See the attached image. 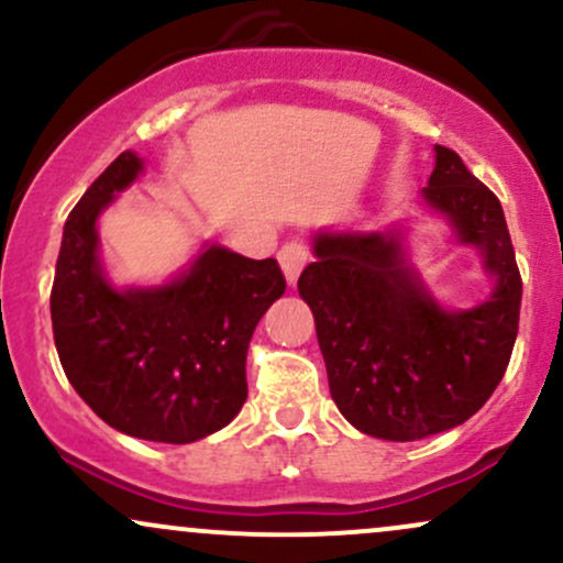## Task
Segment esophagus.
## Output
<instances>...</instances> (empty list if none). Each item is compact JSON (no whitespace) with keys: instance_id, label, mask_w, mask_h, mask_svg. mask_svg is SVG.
I'll list each match as a JSON object with an SVG mask.
<instances>
[{"instance_id":"esophagus-1","label":"esophagus","mask_w":563,"mask_h":563,"mask_svg":"<svg viewBox=\"0 0 563 563\" xmlns=\"http://www.w3.org/2000/svg\"><path fill=\"white\" fill-rule=\"evenodd\" d=\"M307 260H309L307 245L299 243V241H290V243L283 245L280 251H277V262H280L283 275H286V280L290 283V286L299 280V275H301V269H303V264H307Z\"/></svg>"}]
</instances>
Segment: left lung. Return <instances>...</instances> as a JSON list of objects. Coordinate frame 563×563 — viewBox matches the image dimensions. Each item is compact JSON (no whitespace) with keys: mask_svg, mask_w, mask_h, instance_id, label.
I'll list each match as a JSON object with an SVG mask.
<instances>
[{"mask_svg":"<svg viewBox=\"0 0 563 563\" xmlns=\"http://www.w3.org/2000/svg\"><path fill=\"white\" fill-rule=\"evenodd\" d=\"M434 153L421 198L457 243L479 251L493 277L487 299L442 307L407 254L405 228L322 230L299 277L335 407L357 431L389 442L466 423L493 397L519 333L521 275L500 200L455 151Z\"/></svg>","mask_w":563,"mask_h":563,"instance_id":"left-lung-1","label":"left lung"}]
</instances>
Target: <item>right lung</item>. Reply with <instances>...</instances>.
I'll return each instance as SVG.
<instances>
[{
  "instance_id": "obj_1",
  "label": "right lung",
  "mask_w": 563,
  "mask_h": 563,
  "mask_svg": "<svg viewBox=\"0 0 563 563\" xmlns=\"http://www.w3.org/2000/svg\"><path fill=\"white\" fill-rule=\"evenodd\" d=\"M140 174L142 158L124 151L66 219L49 296L55 346L70 386L108 426L187 444L241 412L251 335L286 277L275 260L203 243L161 286H113L97 219Z\"/></svg>"
}]
</instances>
